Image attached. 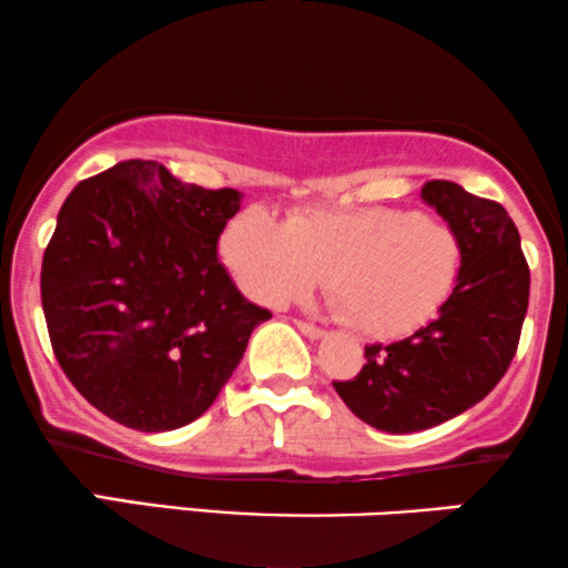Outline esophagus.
I'll list each match as a JSON object with an SVG mask.
<instances>
[{"label":"esophagus","instance_id":"34e87169","mask_svg":"<svg viewBox=\"0 0 568 568\" xmlns=\"http://www.w3.org/2000/svg\"><path fill=\"white\" fill-rule=\"evenodd\" d=\"M297 328H300L302 334H305L307 338H323V336H326V331L318 328V326H313V323H307V321H297Z\"/></svg>","mask_w":568,"mask_h":568}]
</instances>
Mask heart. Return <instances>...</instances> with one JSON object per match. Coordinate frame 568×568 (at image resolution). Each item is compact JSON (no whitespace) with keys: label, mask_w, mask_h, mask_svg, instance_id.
<instances>
[{"label":"heart","mask_w":568,"mask_h":568,"mask_svg":"<svg viewBox=\"0 0 568 568\" xmlns=\"http://www.w3.org/2000/svg\"><path fill=\"white\" fill-rule=\"evenodd\" d=\"M221 253L263 305L297 300L326 274L336 313L375 338L430 323L462 271V240L452 226L392 205L302 209L284 224L250 209L226 226Z\"/></svg>","instance_id":"b5f03b06"}]
</instances>
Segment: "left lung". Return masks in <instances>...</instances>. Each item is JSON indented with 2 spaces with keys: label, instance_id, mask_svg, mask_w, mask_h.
<instances>
[{
  "label": "left lung",
  "instance_id": "8db88e82",
  "mask_svg": "<svg viewBox=\"0 0 568 568\" xmlns=\"http://www.w3.org/2000/svg\"><path fill=\"white\" fill-rule=\"evenodd\" d=\"M433 205L462 240V271L438 318L394 344L365 347L344 404L373 428L417 433L483 402L509 371L529 302V266L506 209L446 180L425 182Z\"/></svg>",
  "mask_w": 568,
  "mask_h": 568
}]
</instances>
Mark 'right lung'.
I'll list each match as a JSON object with an SVG mask.
<instances>
[{"label":"right lung","mask_w":568,"mask_h":568,"mask_svg":"<svg viewBox=\"0 0 568 568\" xmlns=\"http://www.w3.org/2000/svg\"><path fill=\"white\" fill-rule=\"evenodd\" d=\"M237 190L185 185L156 161L83 180L57 216L41 305L72 386L124 428L193 423L240 365L266 307L219 263Z\"/></svg>","instance_id":"right-lung-1"}]
</instances>
